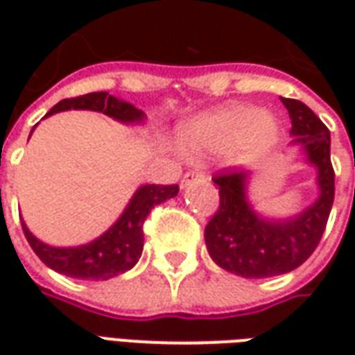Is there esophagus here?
I'll use <instances>...</instances> for the list:
<instances>
[{"instance_id":"1","label":"esophagus","mask_w":355,"mask_h":355,"mask_svg":"<svg viewBox=\"0 0 355 355\" xmlns=\"http://www.w3.org/2000/svg\"><path fill=\"white\" fill-rule=\"evenodd\" d=\"M203 178H205V175H203V173L188 171L184 177H182V182H180V184H182V188H186V186L190 184V182H193V180H203Z\"/></svg>"}]
</instances>
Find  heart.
<instances>
[{
	"label": "heart",
	"mask_w": 355,
	"mask_h": 355,
	"mask_svg": "<svg viewBox=\"0 0 355 355\" xmlns=\"http://www.w3.org/2000/svg\"><path fill=\"white\" fill-rule=\"evenodd\" d=\"M277 132L279 127L272 116L251 106L234 104L182 125L178 137L188 154L220 150L241 139H245V146L251 154H262L272 148Z\"/></svg>",
	"instance_id": "1"
}]
</instances>
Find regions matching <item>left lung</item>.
Wrapping results in <instances>:
<instances>
[{"instance_id":"obj_1","label":"left lung","mask_w":355,"mask_h":355,"mask_svg":"<svg viewBox=\"0 0 355 355\" xmlns=\"http://www.w3.org/2000/svg\"><path fill=\"white\" fill-rule=\"evenodd\" d=\"M291 117V146H298L315 169L318 198L304 211L285 218L261 215L247 196L249 171L216 175L220 207L205 226L211 259L230 274L262 279L298 268L320 243L335 200V171L331 165V135L304 102L282 98Z\"/></svg>"}]
</instances>
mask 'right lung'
Segmentation results:
<instances>
[{"label": "right lung", "mask_w": 355, "mask_h": 355, "mask_svg": "<svg viewBox=\"0 0 355 355\" xmlns=\"http://www.w3.org/2000/svg\"><path fill=\"white\" fill-rule=\"evenodd\" d=\"M66 110L102 112V114H106L112 119L125 125H139L146 121V114L142 110L135 108L129 102L112 96L104 91L83 94V96H76V98H64V101L58 102L57 106H53L45 117L58 114V112H66ZM177 193V184L140 186L139 190L132 193L131 201L127 203V207L123 209V213L119 215L116 223L112 224L102 236L89 241L85 245H47L28 230L24 220H22V230H24V236H26L30 247L34 249V253L51 270L68 275V277H76V279L104 282V279L116 277V275L131 270L139 262L142 247H144L142 224L146 220V216L150 215V211L155 205L175 198Z\"/></svg>", "instance_id": "obj_1"}]
</instances>
